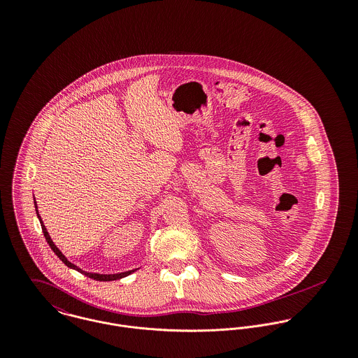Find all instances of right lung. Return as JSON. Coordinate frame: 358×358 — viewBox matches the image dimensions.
I'll return each instance as SVG.
<instances>
[{
    "label": "right lung",
    "mask_w": 358,
    "mask_h": 358,
    "mask_svg": "<svg viewBox=\"0 0 358 358\" xmlns=\"http://www.w3.org/2000/svg\"><path fill=\"white\" fill-rule=\"evenodd\" d=\"M34 205H36V212H37V216H38V219H40V223H41V227H43V233H44V236H45V240H47V243L50 244V247H51L52 251L57 255V257L67 266V267H70V268H74V270H77V271H80V273H83V274H85L87 277H90V278H92V280H96V281H114V280H120V278H122V277H127V275H129L131 273H134L135 270H129V271H124V273H118V274H98V273H88V271H84V270H81L80 267H77L76 264H73L71 262H69L67 260V257L63 255L60 251H59V248L53 244V241L51 240V237H50V234H48V231H47V227L44 226V223H43V220H41V216H40V213H38V210H37V204H36V200H34Z\"/></svg>",
    "instance_id": "add662e5"
}]
</instances>
